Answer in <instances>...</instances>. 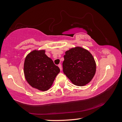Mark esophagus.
I'll return each mask as SVG.
<instances>
[{
	"label": "esophagus",
	"instance_id": "1",
	"mask_svg": "<svg viewBox=\"0 0 122 122\" xmlns=\"http://www.w3.org/2000/svg\"><path fill=\"white\" fill-rule=\"evenodd\" d=\"M58 66H59V67L60 68V70L61 71V70H62V66H61V64L58 65Z\"/></svg>",
	"mask_w": 122,
	"mask_h": 122
}]
</instances>
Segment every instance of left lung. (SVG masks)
Masks as SVG:
<instances>
[{
  "mask_svg": "<svg viewBox=\"0 0 122 122\" xmlns=\"http://www.w3.org/2000/svg\"><path fill=\"white\" fill-rule=\"evenodd\" d=\"M63 72L73 84L84 86L92 81L96 72V63L89 51L81 47L65 52Z\"/></svg>",
  "mask_w": 122,
  "mask_h": 122,
  "instance_id": "obj_1",
  "label": "left lung"
}]
</instances>
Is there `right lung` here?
<instances>
[{
	"instance_id": "right-lung-1",
	"label": "right lung",
	"mask_w": 122,
	"mask_h": 122,
	"mask_svg": "<svg viewBox=\"0 0 122 122\" xmlns=\"http://www.w3.org/2000/svg\"><path fill=\"white\" fill-rule=\"evenodd\" d=\"M60 71L59 67L45 55V50L33 51L25 59L24 74L26 81L38 90H48Z\"/></svg>"
}]
</instances>
